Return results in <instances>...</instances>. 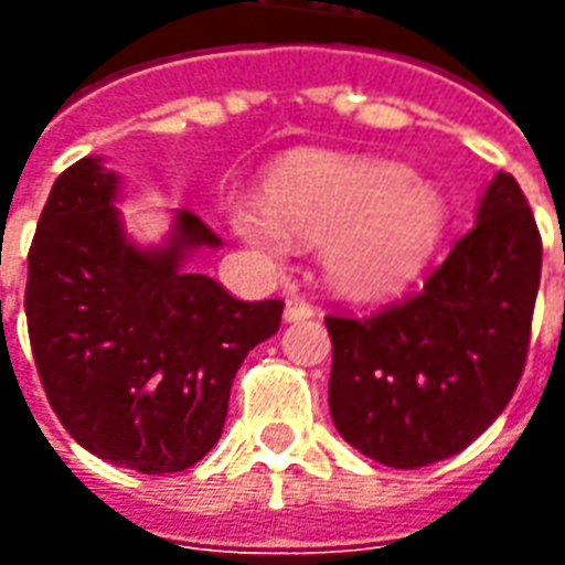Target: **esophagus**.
<instances>
[{
  "mask_svg": "<svg viewBox=\"0 0 565 565\" xmlns=\"http://www.w3.org/2000/svg\"><path fill=\"white\" fill-rule=\"evenodd\" d=\"M308 318H315V308L308 306L306 299L290 296V299H287V306H284V320H287V323H296V320H308Z\"/></svg>",
  "mask_w": 565,
  "mask_h": 565,
  "instance_id": "esophagus-1",
  "label": "esophagus"
}]
</instances>
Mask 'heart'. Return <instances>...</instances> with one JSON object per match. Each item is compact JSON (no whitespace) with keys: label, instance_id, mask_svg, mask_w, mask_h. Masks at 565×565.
<instances>
[{"label":"heart","instance_id":"b5f03b06","mask_svg":"<svg viewBox=\"0 0 565 565\" xmlns=\"http://www.w3.org/2000/svg\"><path fill=\"white\" fill-rule=\"evenodd\" d=\"M233 233L259 257L323 245V275L351 299H387L420 278L448 230V202L408 166L308 150L266 181V202L238 199Z\"/></svg>","mask_w":565,"mask_h":565}]
</instances>
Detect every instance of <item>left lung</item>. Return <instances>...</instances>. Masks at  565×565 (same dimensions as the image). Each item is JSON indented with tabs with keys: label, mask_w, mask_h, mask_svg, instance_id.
<instances>
[{
	"label": "left lung",
	"mask_w": 565,
	"mask_h": 565,
	"mask_svg": "<svg viewBox=\"0 0 565 565\" xmlns=\"http://www.w3.org/2000/svg\"><path fill=\"white\" fill-rule=\"evenodd\" d=\"M542 238L518 181L497 172L475 226L408 302L327 318L339 436L393 469L448 460L493 424L523 375Z\"/></svg>",
	"instance_id": "8db88e82"
}]
</instances>
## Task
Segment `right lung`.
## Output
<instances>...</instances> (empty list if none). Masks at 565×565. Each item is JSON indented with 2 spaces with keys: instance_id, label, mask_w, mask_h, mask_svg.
<instances>
[{
  "instance_id": "obj_1",
  "label": "right lung",
  "mask_w": 565,
  "mask_h": 565,
  "mask_svg": "<svg viewBox=\"0 0 565 565\" xmlns=\"http://www.w3.org/2000/svg\"><path fill=\"white\" fill-rule=\"evenodd\" d=\"M120 174L84 157L54 181L30 247L26 323L47 403L99 460L181 472L223 433L250 348L281 327V299L242 302L186 269L221 238L174 211L162 245L124 230Z\"/></svg>"
}]
</instances>
